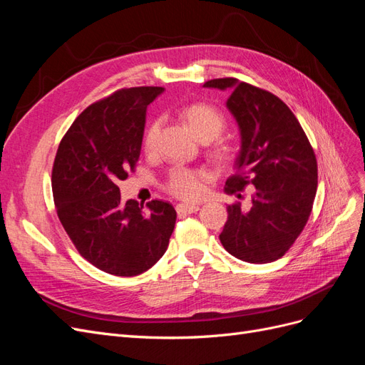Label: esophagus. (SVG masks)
Masks as SVG:
<instances>
[{"instance_id":"esophagus-1","label":"esophagus","mask_w":365,"mask_h":365,"mask_svg":"<svg viewBox=\"0 0 365 365\" xmlns=\"http://www.w3.org/2000/svg\"><path fill=\"white\" fill-rule=\"evenodd\" d=\"M200 209L198 205H185V203H180L175 206V210H178L179 215H187V214H195L197 210Z\"/></svg>"}]
</instances>
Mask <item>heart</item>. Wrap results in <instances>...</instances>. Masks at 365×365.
<instances>
[{
	"instance_id": "obj_1",
	"label": "heart",
	"mask_w": 365,
	"mask_h": 365,
	"mask_svg": "<svg viewBox=\"0 0 365 365\" xmlns=\"http://www.w3.org/2000/svg\"><path fill=\"white\" fill-rule=\"evenodd\" d=\"M183 118L190 127L194 130V133L203 140V143H209L214 140L225 130L226 120L217 108L206 103H195L187 106L183 110ZM162 120L156 118L153 120L148 127L145 128V133L143 138V147L145 151H155L158 147V139L160 133ZM217 155L220 158H225L227 155V150L225 147H220L217 150ZM206 178L203 171L185 168V167H174L170 170L167 180H165V191L178 198L185 200H194L200 194H202V180Z\"/></svg>"
}]
</instances>
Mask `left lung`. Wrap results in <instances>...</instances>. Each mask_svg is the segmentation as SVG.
I'll use <instances>...</instances> for the list:
<instances>
[{
    "instance_id": "8db88e82",
    "label": "left lung",
    "mask_w": 365,
    "mask_h": 365,
    "mask_svg": "<svg viewBox=\"0 0 365 365\" xmlns=\"http://www.w3.org/2000/svg\"><path fill=\"white\" fill-rule=\"evenodd\" d=\"M229 91L227 109L237 120L241 150L226 192L255 186L252 207L227 206L220 235L222 247L250 264L273 262L297 240L311 215L317 192V159L300 123L274 93L233 77L203 85Z\"/></svg>"
}]
</instances>
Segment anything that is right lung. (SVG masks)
Masks as SVG:
<instances>
[{"label":"right lung","mask_w":365,"mask_h":365,"mask_svg":"<svg viewBox=\"0 0 365 365\" xmlns=\"http://www.w3.org/2000/svg\"><path fill=\"white\" fill-rule=\"evenodd\" d=\"M159 86L125 88L81 112L58 144L51 186L57 217L78 253L115 276H138L167 252L174 207L121 200L120 180L135 170L147 106Z\"/></svg>","instance_id":"1"}]
</instances>
